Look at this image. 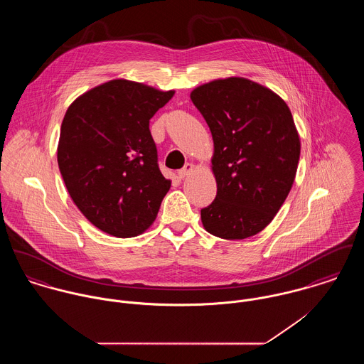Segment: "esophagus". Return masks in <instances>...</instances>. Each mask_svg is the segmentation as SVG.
Here are the masks:
<instances>
[{
  "label": "esophagus",
  "mask_w": 364,
  "mask_h": 364,
  "mask_svg": "<svg viewBox=\"0 0 364 364\" xmlns=\"http://www.w3.org/2000/svg\"><path fill=\"white\" fill-rule=\"evenodd\" d=\"M192 171H193V164H186L182 169L178 171V176H179L181 179H183V178H186Z\"/></svg>",
  "instance_id": "obj_1"
}]
</instances>
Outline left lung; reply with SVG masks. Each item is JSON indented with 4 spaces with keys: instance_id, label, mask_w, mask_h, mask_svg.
I'll return each mask as SVG.
<instances>
[{
    "instance_id": "left-lung-1",
    "label": "left lung",
    "mask_w": 364,
    "mask_h": 364,
    "mask_svg": "<svg viewBox=\"0 0 364 364\" xmlns=\"http://www.w3.org/2000/svg\"><path fill=\"white\" fill-rule=\"evenodd\" d=\"M210 127L217 195L200 210L206 231L224 240L260 232L284 203L297 172L300 137L286 102L241 77L191 94Z\"/></svg>"
}]
</instances>
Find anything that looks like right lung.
Returning a JSON list of instances; mask_svg holds the SVG:
<instances>
[{
	"label": "right lung",
	"mask_w": 364,
	"mask_h": 364,
	"mask_svg": "<svg viewBox=\"0 0 364 364\" xmlns=\"http://www.w3.org/2000/svg\"><path fill=\"white\" fill-rule=\"evenodd\" d=\"M173 91L112 80L68 106L57 162L80 211L117 238L143 234L171 188L158 168L150 119Z\"/></svg>",
	"instance_id": "obj_1"
}]
</instances>
